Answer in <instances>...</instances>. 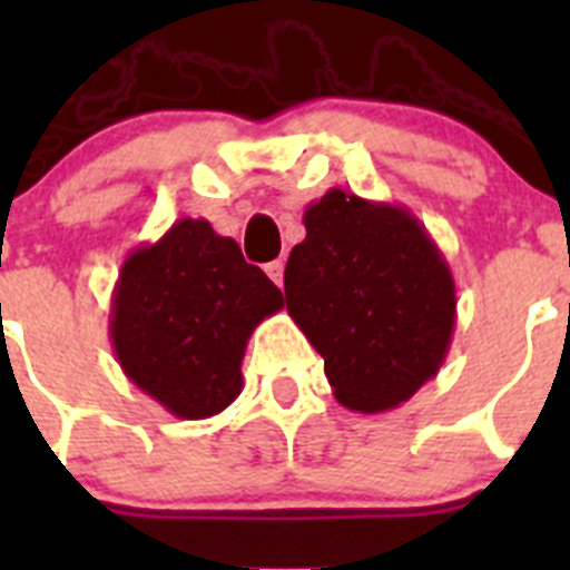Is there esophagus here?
<instances>
[{"instance_id":"34e87169","label":"esophagus","mask_w":570,"mask_h":570,"mask_svg":"<svg viewBox=\"0 0 570 570\" xmlns=\"http://www.w3.org/2000/svg\"><path fill=\"white\" fill-rule=\"evenodd\" d=\"M265 274H268L271 279H274L276 285L282 288V282H285V262H282V259L268 262V265H265Z\"/></svg>"}]
</instances>
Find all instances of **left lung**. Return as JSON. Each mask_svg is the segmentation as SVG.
<instances>
[{
	"label": "left lung",
	"mask_w": 570,
	"mask_h": 570,
	"mask_svg": "<svg viewBox=\"0 0 570 570\" xmlns=\"http://www.w3.org/2000/svg\"><path fill=\"white\" fill-rule=\"evenodd\" d=\"M285 265L291 320L325 360L334 396L380 414L434 380L456 325V285L425 225L402 205L331 188L305 208Z\"/></svg>",
	"instance_id": "8db88e82"
}]
</instances>
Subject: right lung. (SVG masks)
Masks as SVG:
<instances>
[{"label":"right lung","instance_id":"1","mask_svg":"<svg viewBox=\"0 0 570 570\" xmlns=\"http://www.w3.org/2000/svg\"><path fill=\"white\" fill-rule=\"evenodd\" d=\"M285 299L208 219H179L122 262L110 345L125 376L179 420H208L242 394V356Z\"/></svg>","mask_w":570,"mask_h":570}]
</instances>
